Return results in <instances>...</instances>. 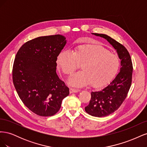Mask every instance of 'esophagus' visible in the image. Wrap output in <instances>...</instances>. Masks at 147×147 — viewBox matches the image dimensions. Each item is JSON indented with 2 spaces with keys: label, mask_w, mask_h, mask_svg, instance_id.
Instances as JSON below:
<instances>
[{
  "label": "esophagus",
  "mask_w": 147,
  "mask_h": 147,
  "mask_svg": "<svg viewBox=\"0 0 147 147\" xmlns=\"http://www.w3.org/2000/svg\"><path fill=\"white\" fill-rule=\"evenodd\" d=\"M80 90H76V89H74V88H70L69 90V92L71 94V93H74V92H79Z\"/></svg>",
  "instance_id": "1"
}]
</instances>
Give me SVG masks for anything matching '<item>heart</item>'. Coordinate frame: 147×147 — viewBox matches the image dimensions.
Returning a JSON list of instances; mask_svg holds the SVG:
<instances>
[{
    "mask_svg": "<svg viewBox=\"0 0 147 147\" xmlns=\"http://www.w3.org/2000/svg\"><path fill=\"white\" fill-rule=\"evenodd\" d=\"M57 67L65 75H71L82 64V71L72 75L69 84L83 87L90 84L94 88L105 86L118 72L120 63L117 56L96 44H83L72 52L62 51L57 57Z\"/></svg>",
    "mask_w": 147,
    "mask_h": 147,
    "instance_id": "1",
    "label": "heart"
}]
</instances>
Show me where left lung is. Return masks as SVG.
<instances>
[{
	"label": "left lung",
	"instance_id": "8db88e82",
	"mask_svg": "<svg viewBox=\"0 0 147 147\" xmlns=\"http://www.w3.org/2000/svg\"><path fill=\"white\" fill-rule=\"evenodd\" d=\"M94 34L105 38L112 45L121 59L120 72L117 77L103 90L92 92L90 104L84 108L93 117H104L118 110L125 100L132 83L133 66L129 53L122 44L105 34Z\"/></svg>",
	"mask_w": 147,
	"mask_h": 147
}]
</instances>
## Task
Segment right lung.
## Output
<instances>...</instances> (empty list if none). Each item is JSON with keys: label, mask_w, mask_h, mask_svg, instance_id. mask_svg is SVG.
Segmentation results:
<instances>
[{"label": "right lung", "mask_w": 147, "mask_h": 147, "mask_svg": "<svg viewBox=\"0 0 147 147\" xmlns=\"http://www.w3.org/2000/svg\"><path fill=\"white\" fill-rule=\"evenodd\" d=\"M65 38L53 35L26 42L17 52L13 82L23 104L34 113L50 117L59 110L69 89L56 74V59Z\"/></svg>", "instance_id": "1"}]
</instances>
